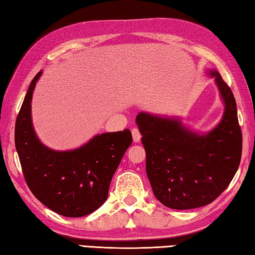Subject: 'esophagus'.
Listing matches in <instances>:
<instances>
[{
    "label": "esophagus",
    "instance_id": "obj_1",
    "mask_svg": "<svg viewBox=\"0 0 255 255\" xmlns=\"http://www.w3.org/2000/svg\"><path fill=\"white\" fill-rule=\"evenodd\" d=\"M131 133H132V140H133V143H139V140H140V133H139V130H138L137 128H133V129H131Z\"/></svg>",
    "mask_w": 255,
    "mask_h": 255
}]
</instances>
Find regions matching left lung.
<instances>
[{
	"label": "left lung",
	"instance_id": "obj_1",
	"mask_svg": "<svg viewBox=\"0 0 255 255\" xmlns=\"http://www.w3.org/2000/svg\"><path fill=\"white\" fill-rule=\"evenodd\" d=\"M223 117L211 130L197 131L176 116L141 111L136 125L146 152V173L156 199L172 209L213 202L234 178L242 156V132L232 90L216 70Z\"/></svg>",
	"mask_w": 255,
	"mask_h": 255
}]
</instances>
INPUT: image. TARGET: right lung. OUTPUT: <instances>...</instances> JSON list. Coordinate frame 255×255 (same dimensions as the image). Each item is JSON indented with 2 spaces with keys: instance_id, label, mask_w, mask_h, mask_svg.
Listing matches in <instances>:
<instances>
[{
  "instance_id": "obj_1",
  "label": "right lung",
  "mask_w": 255,
  "mask_h": 255,
  "mask_svg": "<svg viewBox=\"0 0 255 255\" xmlns=\"http://www.w3.org/2000/svg\"><path fill=\"white\" fill-rule=\"evenodd\" d=\"M33 77L16 118L14 141L29 189L41 204L65 217H83L107 200L110 182L131 145L128 129L97 133L80 147L56 150L37 136L31 117Z\"/></svg>"
}]
</instances>
